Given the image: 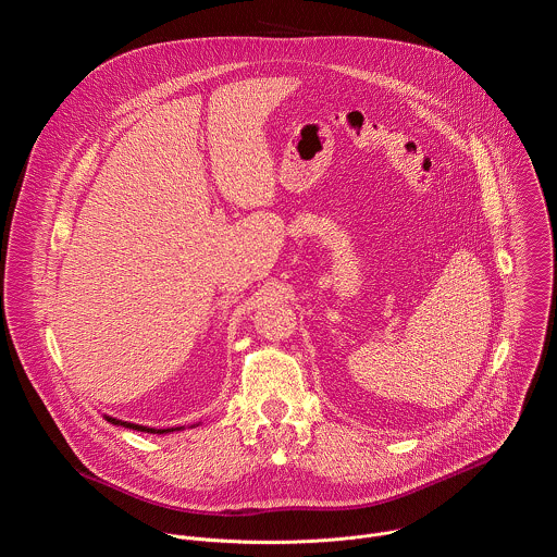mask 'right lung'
Here are the masks:
<instances>
[{"label":"right lung","instance_id":"1","mask_svg":"<svg viewBox=\"0 0 557 557\" xmlns=\"http://www.w3.org/2000/svg\"><path fill=\"white\" fill-rule=\"evenodd\" d=\"M110 423L114 425H123V428H129V430H140V432H151V434H165V432H174V430H151V428H143V425H134V423H125V421H116L112 417H106Z\"/></svg>","mask_w":557,"mask_h":557}]
</instances>
